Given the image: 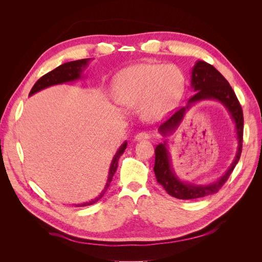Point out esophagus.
I'll list each match as a JSON object with an SVG mask.
<instances>
[{"label":"esophagus","mask_w":262,"mask_h":262,"mask_svg":"<svg viewBox=\"0 0 262 262\" xmlns=\"http://www.w3.org/2000/svg\"><path fill=\"white\" fill-rule=\"evenodd\" d=\"M149 139V134L146 132H139L136 134V137H134V140L136 141H141V140H147Z\"/></svg>","instance_id":"34e87169"}]
</instances>
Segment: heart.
<instances>
[{
	"label": "heart",
	"mask_w": 262,
	"mask_h": 262,
	"mask_svg": "<svg viewBox=\"0 0 262 262\" xmlns=\"http://www.w3.org/2000/svg\"><path fill=\"white\" fill-rule=\"evenodd\" d=\"M185 91V76L173 64H142L125 69L115 82V98L125 108H140L146 120H156L177 104Z\"/></svg>",
	"instance_id": "1"
}]
</instances>
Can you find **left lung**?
Wrapping results in <instances>:
<instances>
[{"label":"left lung","mask_w":262,"mask_h":262,"mask_svg":"<svg viewBox=\"0 0 262 262\" xmlns=\"http://www.w3.org/2000/svg\"><path fill=\"white\" fill-rule=\"evenodd\" d=\"M191 78V89L195 94L188 100V105L182 107L173 114L167 121H165L158 128L164 138H167L176 132L178 126L182 122L185 115L194 104L202 100H215L223 105L231 117L235 125V133L237 139V149L231 166L227 168L223 176L210 184H191L189 181L180 179L172 167L171 156L169 153L168 140L166 139L163 143H160L155 148V165L154 172L157 182L163 186L169 195L177 199L191 200L207 196L217 192L220 188L225 184V181L234 170L236 164L238 163L242 154L243 145V131H244V117L243 110L236 95L219 71L209 63L198 60L190 72Z\"/></svg>","instance_id":"left-lung-1"}]
</instances>
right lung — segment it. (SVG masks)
I'll list each match as a JSON object with an SVG mask.
<instances>
[{"instance_id": "add662e5", "label": "right lung", "mask_w": 262, "mask_h": 262, "mask_svg": "<svg viewBox=\"0 0 262 262\" xmlns=\"http://www.w3.org/2000/svg\"><path fill=\"white\" fill-rule=\"evenodd\" d=\"M91 60L92 59H82V60H76V61L63 63V64H61L58 68H55L53 71H51V72L47 73L46 75L39 78V80L36 82V84L33 86V89H31V91L29 93V96H33L34 94L40 92L45 89H48V87H50V86L82 80V78H84V75H83L84 71L87 69V67H89ZM126 144L128 143H126V141H124L121 144V146L118 148L115 156L113 157L112 164H110V167H109L106 185H105L104 189H102V191L98 194V196L95 198V199H92L91 201L77 203V204H75V207H87V205H92L94 203H96L99 199H101V198L104 196L108 187L110 186V182H112V180H113L115 172L117 170L119 157L123 154L124 149L126 148Z\"/></svg>"}]
</instances>
